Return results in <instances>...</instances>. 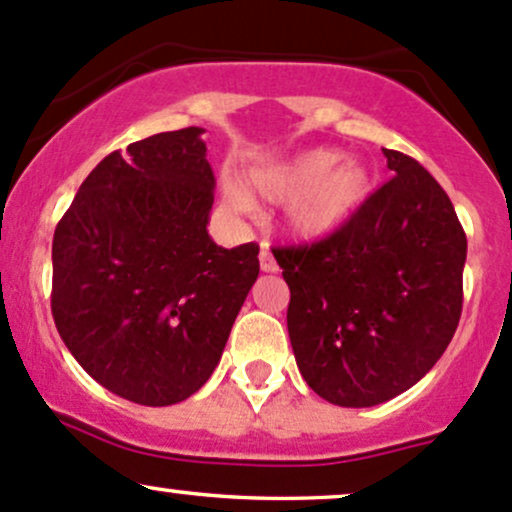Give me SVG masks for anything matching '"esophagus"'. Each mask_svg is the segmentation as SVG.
<instances>
[{
	"mask_svg": "<svg viewBox=\"0 0 512 512\" xmlns=\"http://www.w3.org/2000/svg\"><path fill=\"white\" fill-rule=\"evenodd\" d=\"M260 269L262 272H277V260H274L272 250H269L267 243L260 247Z\"/></svg>",
	"mask_w": 512,
	"mask_h": 512,
	"instance_id": "34e87169",
	"label": "esophagus"
}]
</instances>
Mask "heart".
Wrapping results in <instances>:
<instances>
[{"label": "heart", "mask_w": 512, "mask_h": 512, "mask_svg": "<svg viewBox=\"0 0 512 512\" xmlns=\"http://www.w3.org/2000/svg\"><path fill=\"white\" fill-rule=\"evenodd\" d=\"M250 189L267 201H289L286 223L299 238H325L345 226L372 192V174L357 162H345L338 150L318 148L250 177ZM228 199L250 209V199L230 187Z\"/></svg>", "instance_id": "heart-1"}]
</instances>
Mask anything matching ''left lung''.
<instances>
[{"label": "left lung", "mask_w": 512, "mask_h": 512, "mask_svg": "<svg viewBox=\"0 0 512 512\" xmlns=\"http://www.w3.org/2000/svg\"><path fill=\"white\" fill-rule=\"evenodd\" d=\"M393 177L345 226L274 247L291 299V347L328 403L369 408L418 384L462 316L466 235L452 201L413 157L384 150Z\"/></svg>", "instance_id": "1"}]
</instances>
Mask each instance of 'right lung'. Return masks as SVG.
I'll return each mask as SVG.
<instances>
[{"mask_svg":"<svg viewBox=\"0 0 512 512\" xmlns=\"http://www.w3.org/2000/svg\"><path fill=\"white\" fill-rule=\"evenodd\" d=\"M204 128L157 133L89 172L53 235L55 328L104 389L172 406L209 381L260 274L211 240Z\"/></svg>","mask_w":512,"mask_h":512,"instance_id":"add662e5","label":"right lung"}]
</instances>
